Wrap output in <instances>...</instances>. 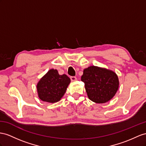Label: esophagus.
I'll list each match as a JSON object with an SVG mask.
<instances>
[{
    "label": "esophagus",
    "mask_w": 146,
    "mask_h": 146,
    "mask_svg": "<svg viewBox=\"0 0 146 146\" xmlns=\"http://www.w3.org/2000/svg\"><path fill=\"white\" fill-rule=\"evenodd\" d=\"M70 79L72 80V81H75L76 80V78L75 76H71Z\"/></svg>",
    "instance_id": "esophagus-1"
}]
</instances>
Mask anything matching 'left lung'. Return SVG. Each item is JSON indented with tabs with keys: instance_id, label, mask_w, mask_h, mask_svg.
I'll use <instances>...</instances> for the list:
<instances>
[{
	"instance_id": "left-lung-1",
	"label": "left lung",
	"mask_w": 146,
	"mask_h": 146,
	"mask_svg": "<svg viewBox=\"0 0 146 146\" xmlns=\"http://www.w3.org/2000/svg\"><path fill=\"white\" fill-rule=\"evenodd\" d=\"M81 80L84 83L88 98L98 104L109 101L119 88L117 74L112 70L97 66L85 68Z\"/></svg>"
}]
</instances>
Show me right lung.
I'll use <instances>...</instances> for the list:
<instances>
[{"mask_svg": "<svg viewBox=\"0 0 146 146\" xmlns=\"http://www.w3.org/2000/svg\"><path fill=\"white\" fill-rule=\"evenodd\" d=\"M70 82V78L66 74L60 75L56 69L49 70L37 84L39 98L43 102L52 104L60 101Z\"/></svg>", "mask_w": 146, "mask_h": 146, "instance_id": "add662e5", "label": "right lung"}]
</instances>
